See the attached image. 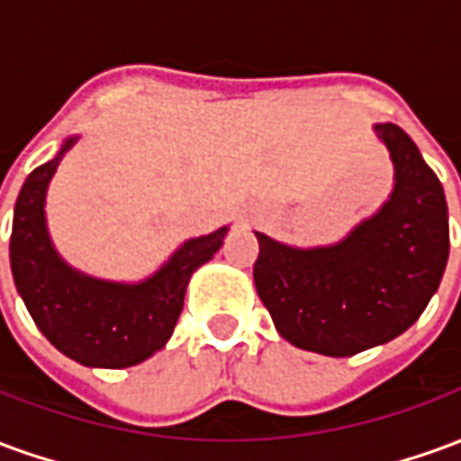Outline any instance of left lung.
<instances>
[{
    "instance_id": "8db88e82",
    "label": "left lung",
    "mask_w": 461,
    "mask_h": 461,
    "mask_svg": "<svg viewBox=\"0 0 461 461\" xmlns=\"http://www.w3.org/2000/svg\"><path fill=\"white\" fill-rule=\"evenodd\" d=\"M395 165L383 210L336 247L294 249L257 231L254 284L284 339L323 356H356L407 330L442 281L449 221L442 182L395 122L375 125Z\"/></svg>"
}]
</instances>
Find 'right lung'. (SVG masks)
Masks as SVG:
<instances>
[{
  "label": "right lung",
  "mask_w": 461,
  "mask_h": 461,
  "mask_svg": "<svg viewBox=\"0 0 461 461\" xmlns=\"http://www.w3.org/2000/svg\"><path fill=\"white\" fill-rule=\"evenodd\" d=\"M76 138L54 160L39 165L19 192L9 259L32 319L64 356L81 366L128 367L160 350L180 319L192 271L210 261L227 227L190 240L142 284H111L78 274L59 259L44 220L49 180Z\"/></svg>",
  "instance_id": "obj_1"
}]
</instances>
